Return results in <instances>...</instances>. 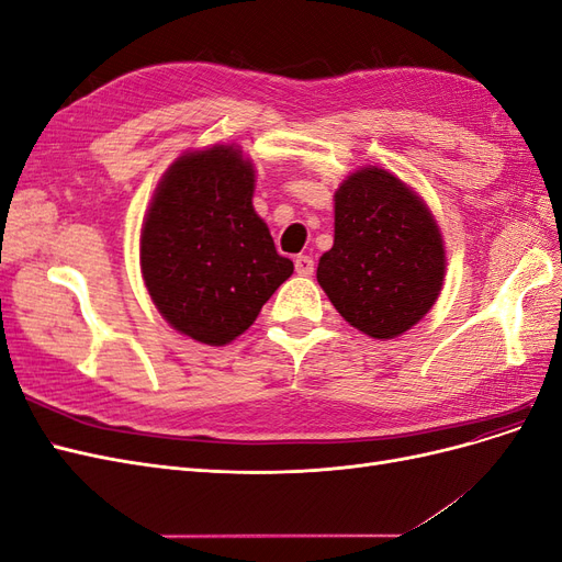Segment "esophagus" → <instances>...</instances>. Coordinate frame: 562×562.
I'll use <instances>...</instances> for the list:
<instances>
[{"instance_id": "esophagus-1", "label": "esophagus", "mask_w": 562, "mask_h": 562, "mask_svg": "<svg viewBox=\"0 0 562 562\" xmlns=\"http://www.w3.org/2000/svg\"><path fill=\"white\" fill-rule=\"evenodd\" d=\"M295 271H297L300 277H312L314 260L310 258V255H297V258H295Z\"/></svg>"}]
</instances>
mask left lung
I'll use <instances>...</instances> for the list:
<instances>
[{"label":"left lung","instance_id":"1","mask_svg":"<svg viewBox=\"0 0 562 562\" xmlns=\"http://www.w3.org/2000/svg\"><path fill=\"white\" fill-rule=\"evenodd\" d=\"M446 244L424 199L398 176L363 166L335 192V241L316 279L349 326L372 339L411 330L436 304Z\"/></svg>","mask_w":562,"mask_h":562}]
</instances>
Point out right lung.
<instances>
[{"instance_id": "obj_1", "label": "right lung", "mask_w": 562, "mask_h": 562, "mask_svg": "<svg viewBox=\"0 0 562 562\" xmlns=\"http://www.w3.org/2000/svg\"><path fill=\"white\" fill-rule=\"evenodd\" d=\"M255 166L236 145L180 155L140 229V271L166 323L201 345L244 335L293 274L252 209Z\"/></svg>"}]
</instances>
